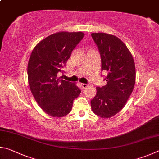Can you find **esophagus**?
<instances>
[{
  "label": "esophagus",
  "instance_id": "obj_1",
  "mask_svg": "<svg viewBox=\"0 0 159 159\" xmlns=\"http://www.w3.org/2000/svg\"><path fill=\"white\" fill-rule=\"evenodd\" d=\"M82 87L83 89H86L88 87V84H82Z\"/></svg>",
  "mask_w": 159,
  "mask_h": 159
}]
</instances>
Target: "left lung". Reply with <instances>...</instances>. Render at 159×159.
Returning <instances> with one entry per match:
<instances>
[{"label":"left lung","mask_w":159,"mask_h":159,"mask_svg":"<svg viewBox=\"0 0 159 159\" xmlns=\"http://www.w3.org/2000/svg\"><path fill=\"white\" fill-rule=\"evenodd\" d=\"M99 49L101 70L107 71V84L96 87L91 101L93 112L101 118H110L123 109L134 88L135 66L133 56L123 42L113 35L93 33Z\"/></svg>","instance_id":"1"}]
</instances>
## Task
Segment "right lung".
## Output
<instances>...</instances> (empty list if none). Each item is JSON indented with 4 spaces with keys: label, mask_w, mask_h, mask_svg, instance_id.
<instances>
[{
    "label": "right lung",
    "mask_w": 159,
    "mask_h": 159,
    "mask_svg": "<svg viewBox=\"0 0 159 159\" xmlns=\"http://www.w3.org/2000/svg\"><path fill=\"white\" fill-rule=\"evenodd\" d=\"M84 36L82 32L54 33L36 44L30 54L27 70L30 91L42 110L53 117L68 115L81 93L76 84L60 80L57 74Z\"/></svg>",
    "instance_id": "1"
}]
</instances>
